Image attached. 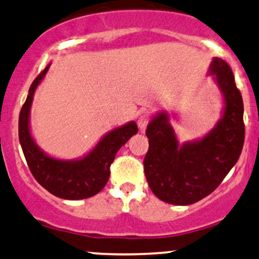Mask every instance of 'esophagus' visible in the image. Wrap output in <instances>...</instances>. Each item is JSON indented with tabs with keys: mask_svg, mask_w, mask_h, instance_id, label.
<instances>
[{
	"mask_svg": "<svg viewBox=\"0 0 259 259\" xmlns=\"http://www.w3.org/2000/svg\"><path fill=\"white\" fill-rule=\"evenodd\" d=\"M148 122H149V116L147 114L141 115V116H139V118H138V121H137V123H138V127L141 130H144L145 127H147Z\"/></svg>",
	"mask_w": 259,
	"mask_h": 259,
	"instance_id": "1",
	"label": "esophagus"
}]
</instances>
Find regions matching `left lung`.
Returning <instances> with one entry per match:
<instances>
[{
  "instance_id": "left-lung-1",
  "label": "left lung",
  "mask_w": 259,
  "mask_h": 259,
  "mask_svg": "<svg viewBox=\"0 0 259 259\" xmlns=\"http://www.w3.org/2000/svg\"><path fill=\"white\" fill-rule=\"evenodd\" d=\"M207 75L223 97V109L214 127L201 138L179 143L166 110L154 115L147 127L149 150L144 172L153 193L160 200L178 206L195 203L222 183L238 162L245 138L244 103L232 69L213 58Z\"/></svg>"
}]
</instances>
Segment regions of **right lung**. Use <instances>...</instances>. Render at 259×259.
I'll use <instances>...</instances> for the list:
<instances>
[{
	"instance_id": "obj_1",
	"label": "right lung",
	"mask_w": 259,
	"mask_h": 259,
	"mask_svg": "<svg viewBox=\"0 0 259 259\" xmlns=\"http://www.w3.org/2000/svg\"><path fill=\"white\" fill-rule=\"evenodd\" d=\"M51 63L33 80L19 115V142L27 166L36 181L54 196L65 200H82L98 194L110 177L115 155L138 132L135 121L105 133L96 147L82 157L64 160L45 153L35 142L30 130V111L36 88L50 69Z\"/></svg>"
}]
</instances>
